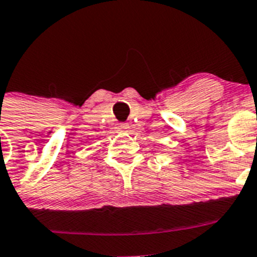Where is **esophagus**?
Wrapping results in <instances>:
<instances>
[{
    "label": "esophagus",
    "mask_w": 257,
    "mask_h": 257,
    "mask_svg": "<svg viewBox=\"0 0 257 257\" xmlns=\"http://www.w3.org/2000/svg\"><path fill=\"white\" fill-rule=\"evenodd\" d=\"M115 128H117L118 133H127V131H128V128H130V124H128V123H118Z\"/></svg>",
    "instance_id": "1"
}]
</instances>
